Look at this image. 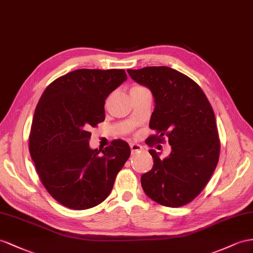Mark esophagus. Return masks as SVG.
I'll return each instance as SVG.
<instances>
[{"mask_svg":"<svg viewBox=\"0 0 253 253\" xmlns=\"http://www.w3.org/2000/svg\"><path fill=\"white\" fill-rule=\"evenodd\" d=\"M130 150H131V153L134 154L137 152H140L142 150V146L139 144H135V143H130Z\"/></svg>","mask_w":253,"mask_h":253,"instance_id":"obj_1","label":"esophagus"}]
</instances>
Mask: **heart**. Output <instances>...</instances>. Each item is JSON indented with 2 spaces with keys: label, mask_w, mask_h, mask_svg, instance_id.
Segmentation results:
<instances>
[{
  "label": "heart",
  "mask_w": 253,
  "mask_h": 253,
  "mask_svg": "<svg viewBox=\"0 0 253 253\" xmlns=\"http://www.w3.org/2000/svg\"><path fill=\"white\" fill-rule=\"evenodd\" d=\"M138 87H143V86H134V87H132V88H138Z\"/></svg>",
  "instance_id": "1"
}]
</instances>
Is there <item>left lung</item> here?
<instances>
[{
  "instance_id": "8db88e82",
  "label": "left lung",
  "mask_w": 253,
  "mask_h": 253,
  "mask_svg": "<svg viewBox=\"0 0 253 253\" xmlns=\"http://www.w3.org/2000/svg\"><path fill=\"white\" fill-rule=\"evenodd\" d=\"M135 82L152 90L155 109L148 146L171 145L169 157L160 159L150 150L154 165L141 176L148 198L160 205L180 207L201 193L215 171L220 154L216 118L197 82L167 66L127 69Z\"/></svg>"
}]
</instances>
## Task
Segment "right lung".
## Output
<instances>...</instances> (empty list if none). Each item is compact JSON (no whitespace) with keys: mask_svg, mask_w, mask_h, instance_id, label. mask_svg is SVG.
Masks as SVG:
<instances>
[{"mask_svg":"<svg viewBox=\"0 0 253 253\" xmlns=\"http://www.w3.org/2000/svg\"><path fill=\"white\" fill-rule=\"evenodd\" d=\"M127 79L124 69H77L43 90L32 121L29 150L36 172L54 200L71 210L100 204L130 156L123 140L90 150V127L105 121L109 94Z\"/></svg>","mask_w":253,"mask_h":253,"instance_id":"1","label":"right lung"}]
</instances>
